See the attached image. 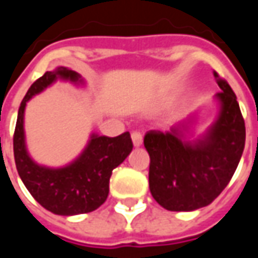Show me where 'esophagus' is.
<instances>
[{"label":"esophagus","mask_w":258,"mask_h":258,"mask_svg":"<svg viewBox=\"0 0 258 258\" xmlns=\"http://www.w3.org/2000/svg\"><path fill=\"white\" fill-rule=\"evenodd\" d=\"M131 140H133V144H134L135 148H138V146L142 145V134L138 133V131H134V133L131 134Z\"/></svg>","instance_id":"esophagus-1"}]
</instances>
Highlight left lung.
I'll list each match as a JSON object with an SVG mask.
<instances>
[{
	"instance_id": "left-lung-1",
	"label": "left lung",
	"mask_w": 258,
	"mask_h": 258,
	"mask_svg": "<svg viewBox=\"0 0 258 258\" xmlns=\"http://www.w3.org/2000/svg\"><path fill=\"white\" fill-rule=\"evenodd\" d=\"M221 92L216 95L218 114L205 134L189 140L196 116L170 131L152 130L144 138L151 157L149 189L170 211H194L209 206L232 178L246 140L244 120L236 95L214 72Z\"/></svg>"
}]
</instances>
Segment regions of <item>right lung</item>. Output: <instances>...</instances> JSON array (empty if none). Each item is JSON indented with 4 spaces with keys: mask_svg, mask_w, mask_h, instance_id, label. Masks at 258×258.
<instances>
[{
    "mask_svg": "<svg viewBox=\"0 0 258 258\" xmlns=\"http://www.w3.org/2000/svg\"><path fill=\"white\" fill-rule=\"evenodd\" d=\"M56 80L84 84L77 72L63 66L47 72L33 83L18 112L14 135L15 163L27 190L44 209L58 216H76L96 210L105 203L112 171L131 153L133 141L130 133L113 138L92 133L84 151L63 167H47L34 162L26 146V105Z\"/></svg>",
    "mask_w": 258,
    "mask_h": 258,
    "instance_id": "right-lung-1",
    "label": "right lung"
}]
</instances>
